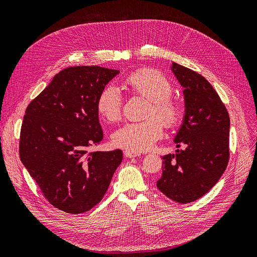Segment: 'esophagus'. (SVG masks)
Listing matches in <instances>:
<instances>
[{"mask_svg":"<svg viewBox=\"0 0 257 257\" xmlns=\"http://www.w3.org/2000/svg\"><path fill=\"white\" fill-rule=\"evenodd\" d=\"M138 153H135V152H132V151H127V150H125L124 151V157L125 158H127V159H131V158H136V157H138Z\"/></svg>","mask_w":257,"mask_h":257,"instance_id":"esophagus-1","label":"esophagus"}]
</instances>
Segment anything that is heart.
<instances>
[{
	"instance_id": "obj_1",
	"label": "heart",
	"mask_w": 257,
	"mask_h": 257,
	"mask_svg": "<svg viewBox=\"0 0 257 257\" xmlns=\"http://www.w3.org/2000/svg\"><path fill=\"white\" fill-rule=\"evenodd\" d=\"M122 88L130 95L142 96L149 100L141 122L127 123L113 134V144L127 151L143 152L151 148L163 135V123L167 130L180 125L183 119L181 104L170 96L172 83L161 72L153 68H141L127 75ZM122 97L112 85H107L96 99V109L108 122H116L122 115Z\"/></svg>"
}]
</instances>
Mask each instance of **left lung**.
<instances>
[{
	"label": "left lung",
	"instance_id": "1",
	"mask_svg": "<svg viewBox=\"0 0 257 257\" xmlns=\"http://www.w3.org/2000/svg\"><path fill=\"white\" fill-rule=\"evenodd\" d=\"M184 88L185 115L175 138L176 154L163 157L158 189L177 203L197 200L211 190L229 160V114L219 94L200 74L173 63Z\"/></svg>",
	"mask_w": 257,
	"mask_h": 257
}]
</instances>
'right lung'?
I'll return each mask as SVG.
<instances>
[{
    "instance_id": "1",
    "label": "right lung",
    "mask_w": 257,
    "mask_h": 257,
    "mask_svg": "<svg viewBox=\"0 0 257 257\" xmlns=\"http://www.w3.org/2000/svg\"><path fill=\"white\" fill-rule=\"evenodd\" d=\"M119 71L67 67L29 104L19 155L44 197L66 213L87 212L103 199L122 151L90 152L103 139L96 99Z\"/></svg>"
}]
</instances>
